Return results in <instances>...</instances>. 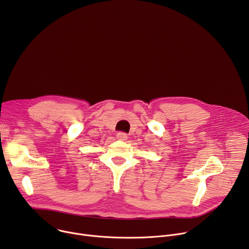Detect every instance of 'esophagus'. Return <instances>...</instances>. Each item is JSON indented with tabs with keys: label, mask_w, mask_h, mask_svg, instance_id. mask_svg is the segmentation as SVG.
Instances as JSON below:
<instances>
[{
	"label": "esophagus",
	"mask_w": 249,
	"mask_h": 249,
	"mask_svg": "<svg viewBox=\"0 0 249 249\" xmlns=\"http://www.w3.org/2000/svg\"><path fill=\"white\" fill-rule=\"evenodd\" d=\"M117 138L120 139V140H126V139L128 138V136H127V134L124 133V132H118V133H117Z\"/></svg>",
	"instance_id": "esophagus-1"
}]
</instances>
